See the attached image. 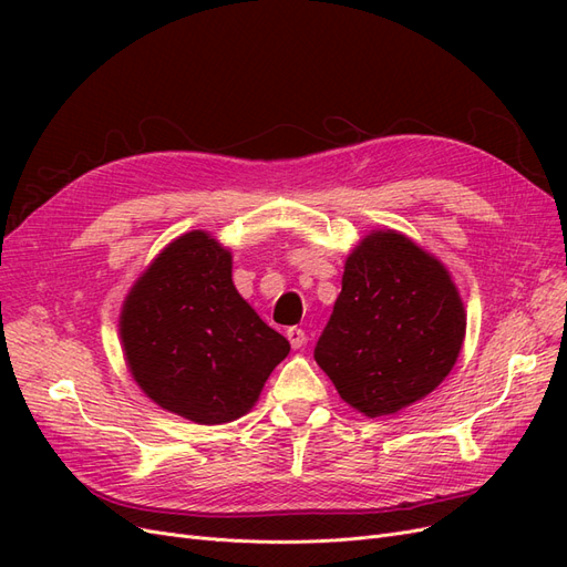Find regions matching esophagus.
<instances>
[{"instance_id":"34e87169","label":"esophagus","mask_w":567,"mask_h":567,"mask_svg":"<svg viewBox=\"0 0 567 567\" xmlns=\"http://www.w3.org/2000/svg\"><path fill=\"white\" fill-rule=\"evenodd\" d=\"M286 338H288L290 348H293V350L302 348L305 342H307V336H305V331H302V329H298V326H290V329H286Z\"/></svg>"}]
</instances>
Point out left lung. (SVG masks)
I'll return each instance as SVG.
<instances>
[{"mask_svg": "<svg viewBox=\"0 0 567 567\" xmlns=\"http://www.w3.org/2000/svg\"><path fill=\"white\" fill-rule=\"evenodd\" d=\"M463 338L466 310L447 267L409 236L373 229L348 255L315 359L342 402L379 419L447 379Z\"/></svg>", "mask_w": 567, "mask_h": 567, "instance_id": "8db88e82", "label": "left lung"}]
</instances>
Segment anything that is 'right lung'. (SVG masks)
Segmentation results:
<instances>
[{
	"mask_svg": "<svg viewBox=\"0 0 567 567\" xmlns=\"http://www.w3.org/2000/svg\"><path fill=\"white\" fill-rule=\"evenodd\" d=\"M120 342L146 398L200 425L248 414L290 352L238 296L229 248L203 229L167 244L134 281Z\"/></svg>",
	"mask_w": 567,
	"mask_h": 567,
	"instance_id": "obj_1",
	"label": "right lung"
}]
</instances>
